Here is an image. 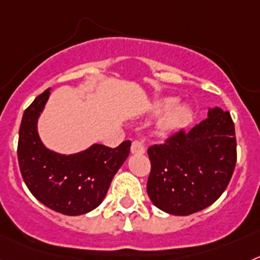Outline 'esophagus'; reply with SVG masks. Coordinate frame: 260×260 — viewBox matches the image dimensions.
I'll return each instance as SVG.
<instances>
[{
    "label": "esophagus",
    "instance_id": "obj_1",
    "mask_svg": "<svg viewBox=\"0 0 260 260\" xmlns=\"http://www.w3.org/2000/svg\"><path fill=\"white\" fill-rule=\"evenodd\" d=\"M131 153L132 154H144L145 153V147L140 141H134L131 145Z\"/></svg>",
    "mask_w": 260,
    "mask_h": 260
}]
</instances>
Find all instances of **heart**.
Instances as JSON below:
<instances>
[{"instance_id": "obj_1", "label": "heart", "mask_w": 260, "mask_h": 260, "mask_svg": "<svg viewBox=\"0 0 260 260\" xmlns=\"http://www.w3.org/2000/svg\"><path fill=\"white\" fill-rule=\"evenodd\" d=\"M154 113L168 111L157 124V135L162 137L172 136L186 128L194 117V111L189 104L178 103L177 98L167 96L158 99L152 106Z\"/></svg>"}]
</instances>
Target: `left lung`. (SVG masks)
<instances>
[{"label": "left lung", "mask_w": 260, "mask_h": 260, "mask_svg": "<svg viewBox=\"0 0 260 260\" xmlns=\"http://www.w3.org/2000/svg\"><path fill=\"white\" fill-rule=\"evenodd\" d=\"M152 169L147 191L156 208L189 215L208 208L228 187L237 162L234 123L229 111L209 108L189 132L148 149Z\"/></svg>", "instance_id": "1"}]
</instances>
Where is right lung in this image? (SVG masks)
<instances>
[{
    "label": "right lung",
    "mask_w": 260,
    "mask_h": 260,
    "mask_svg": "<svg viewBox=\"0 0 260 260\" xmlns=\"http://www.w3.org/2000/svg\"><path fill=\"white\" fill-rule=\"evenodd\" d=\"M47 88L23 112L19 126L18 162L26 186L51 210L82 215L96 209L106 197L113 176L129 156L131 141L117 148L92 144L78 153H58L46 147L38 120L50 98Z\"/></svg>",
    "instance_id": "obj_1"
}]
</instances>
